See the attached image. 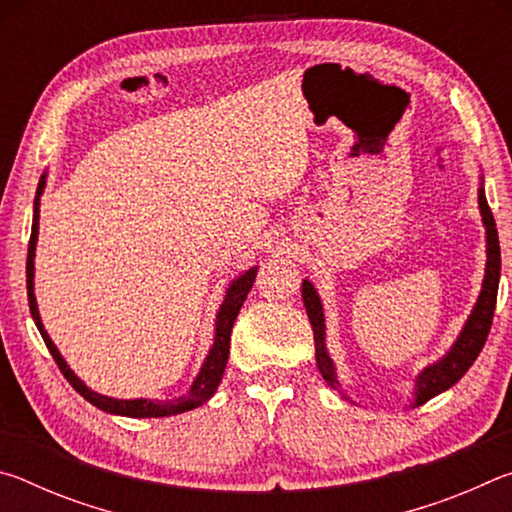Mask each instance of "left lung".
Returning <instances> with one entry per match:
<instances>
[{
    "instance_id": "left-lung-1",
    "label": "left lung",
    "mask_w": 512,
    "mask_h": 512,
    "mask_svg": "<svg viewBox=\"0 0 512 512\" xmlns=\"http://www.w3.org/2000/svg\"><path fill=\"white\" fill-rule=\"evenodd\" d=\"M479 207H481V219L485 225V241H488V262H485V277L483 287L479 293V300L472 309L470 318L463 325L461 334L454 341L452 348L443 359L424 368L418 377H415V397L411 406H420L429 402L431 397L440 395L447 388H452L458 379H461L472 363L479 357L483 350L485 339H488L492 316H495L497 305V289H499V275H501V250H499V235L495 216H492L488 201H485L483 183L479 187ZM302 302H305L307 316L311 329H314V341H316V366L320 375L327 381L334 391H339V379H336V368L332 357L327 354L325 345V314H323V302H320L314 284L309 280L302 282Z\"/></svg>"
}]
</instances>
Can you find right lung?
Here are the masks:
<instances>
[{"label": "right lung", "mask_w": 512, "mask_h": 512, "mask_svg": "<svg viewBox=\"0 0 512 512\" xmlns=\"http://www.w3.org/2000/svg\"><path fill=\"white\" fill-rule=\"evenodd\" d=\"M45 185H47V173H42V178L38 183V192H36V201H33V225H31V239H29V255H27V296H29L31 316H33V320H36V327L40 329L42 339H45L51 357H54V361L58 363V368L65 375V379L72 384L76 393L83 395L85 400L97 406V409L112 413V415H126V418H164V415H178V413L192 411V409H196V406H203L216 393V386L221 384L225 363H228V354H230L232 325H235L239 309H241V305H244V300L250 293V289H253V282L257 277V266H250L246 273H241L237 280H232L228 291H225L223 305L219 307V314H216V323H214V343H212L210 352H207L201 372L196 375L194 384H192V388H189L187 395L178 397V400H115V397L94 393L83 384L79 377L74 375V370L67 366V361L63 359V354L58 352L54 341L49 339L47 329L40 320L36 293H33V271H36L33 259H36L40 196H42V192H45Z\"/></svg>", "instance_id": "add662e5"}]
</instances>
